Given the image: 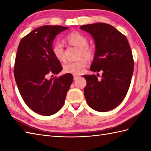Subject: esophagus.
<instances>
[{"label":"esophagus","instance_id":"34e87169","mask_svg":"<svg viewBox=\"0 0 151 151\" xmlns=\"http://www.w3.org/2000/svg\"><path fill=\"white\" fill-rule=\"evenodd\" d=\"M78 78H80V76L78 75H73V78H74V81H76V80H77Z\"/></svg>","mask_w":151,"mask_h":151}]
</instances>
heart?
<instances>
[{
  "label": "heart",
  "mask_w": 151,
  "mask_h": 151,
  "mask_svg": "<svg viewBox=\"0 0 151 151\" xmlns=\"http://www.w3.org/2000/svg\"><path fill=\"white\" fill-rule=\"evenodd\" d=\"M65 40L70 45L76 47L79 49L78 57L84 56L76 62H67L63 65V70L66 73L79 75L84 71L87 65V59H91L94 55L93 49L88 45V39L84 34L78 32H73L67 35ZM52 52L56 58L62 62L65 60V53L63 44L60 41H56L52 44Z\"/></svg>",
  "instance_id": "1"
}]
</instances>
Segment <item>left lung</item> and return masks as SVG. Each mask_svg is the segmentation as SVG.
<instances>
[{
	"label": "left lung",
	"mask_w": 151,
	"mask_h": 151,
	"mask_svg": "<svg viewBox=\"0 0 151 151\" xmlns=\"http://www.w3.org/2000/svg\"><path fill=\"white\" fill-rule=\"evenodd\" d=\"M81 29L90 34L95 41L90 70L102 73L101 80L95 75H84L86 101L96 111L113 110L123 101L132 79L134 62L129 43L124 35L103 22L82 25Z\"/></svg>",
	"instance_id": "left-lung-1"
}]
</instances>
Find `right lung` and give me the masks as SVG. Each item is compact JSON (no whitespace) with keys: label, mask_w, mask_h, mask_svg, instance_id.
<instances>
[{"label":"right lung","mask_w":151,"mask_h":151,"mask_svg":"<svg viewBox=\"0 0 151 151\" xmlns=\"http://www.w3.org/2000/svg\"><path fill=\"white\" fill-rule=\"evenodd\" d=\"M67 28L40 27L22 37L18 46L14 72L19 91L32 110L45 116L62 108L73 81L69 73L48 79L49 75H58L62 70L51 49L54 37Z\"/></svg>","instance_id":"add662e5"}]
</instances>
